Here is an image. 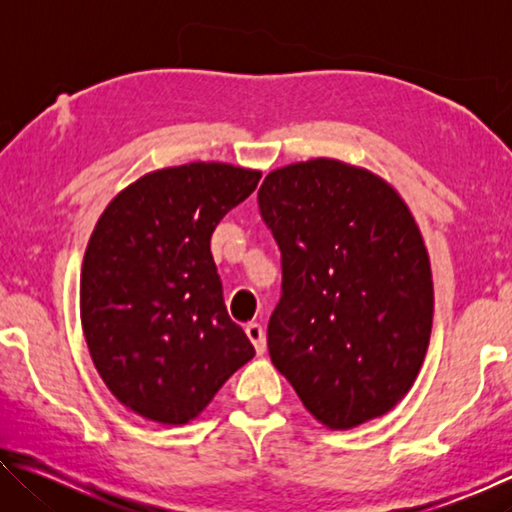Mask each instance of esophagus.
I'll return each mask as SVG.
<instances>
[{"instance_id":"34e87169","label":"esophagus","mask_w":512,"mask_h":512,"mask_svg":"<svg viewBox=\"0 0 512 512\" xmlns=\"http://www.w3.org/2000/svg\"><path fill=\"white\" fill-rule=\"evenodd\" d=\"M246 334H248L250 343L255 345L257 354H264V352H266V334H264L262 325H257V323H250V325H246Z\"/></svg>"}]
</instances>
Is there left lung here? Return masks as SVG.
Wrapping results in <instances>:
<instances>
[{
  "label": "left lung",
  "instance_id": "left-lung-1",
  "mask_svg": "<svg viewBox=\"0 0 512 512\" xmlns=\"http://www.w3.org/2000/svg\"><path fill=\"white\" fill-rule=\"evenodd\" d=\"M257 203L282 255L273 366L329 429L391 411L418 377L433 320L409 207L375 173L329 158L271 171Z\"/></svg>",
  "mask_w": 512,
  "mask_h": 512
}]
</instances>
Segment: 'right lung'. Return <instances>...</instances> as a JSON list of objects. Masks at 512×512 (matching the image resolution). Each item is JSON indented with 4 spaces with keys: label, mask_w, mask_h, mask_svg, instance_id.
I'll return each instance as SVG.
<instances>
[{
    "label": "right lung",
    "mask_w": 512,
    "mask_h": 512,
    "mask_svg": "<svg viewBox=\"0 0 512 512\" xmlns=\"http://www.w3.org/2000/svg\"><path fill=\"white\" fill-rule=\"evenodd\" d=\"M259 178L221 162L146 173L92 232L81 275L85 341L110 393L146 420L196 418L255 357L225 309L210 239Z\"/></svg>",
    "instance_id": "1"
}]
</instances>
